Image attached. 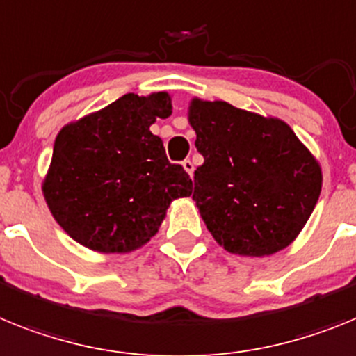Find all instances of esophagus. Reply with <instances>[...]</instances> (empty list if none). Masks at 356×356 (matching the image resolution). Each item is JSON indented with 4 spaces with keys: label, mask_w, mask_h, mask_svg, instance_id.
I'll return each mask as SVG.
<instances>
[{
    "label": "esophagus",
    "mask_w": 356,
    "mask_h": 356,
    "mask_svg": "<svg viewBox=\"0 0 356 356\" xmlns=\"http://www.w3.org/2000/svg\"><path fill=\"white\" fill-rule=\"evenodd\" d=\"M182 166H184V170H186L188 174H190V177H193V170H195L193 163H191L190 159H184L182 161Z\"/></svg>",
    "instance_id": "1"
}]
</instances>
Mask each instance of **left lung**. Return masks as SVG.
Masks as SVG:
<instances>
[{
	"mask_svg": "<svg viewBox=\"0 0 356 356\" xmlns=\"http://www.w3.org/2000/svg\"><path fill=\"white\" fill-rule=\"evenodd\" d=\"M188 122L204 163L193 200L215 242L261 258L299 236L323 188V170L289 123L222 100L191 98Z\"/></svg>",
	"mask_w": 356,
	"mask_h": 356,
	"instance_id": "left-lung-1",
	"label": "left lung"
}]
</instances>
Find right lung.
<instances>
[{
	"mask_svg": "<svg viewBox=\"0 0 356 356\" xmlns=\"http://www.w3.org/2000/svg\"><path fill=\"white\" fill-rule=\"evenodd\" d=\"M172 114L166 91L116 102L58 131L42 179L57 224L80 245L127 254L156 236L170 204L191 195V179L166 159L157 118Z\"/></svg>",
	"mask_w": 356,
	"mask_h": 356,
	"instance_id": "1",
	"label": "right lung"
}]
</instances>
